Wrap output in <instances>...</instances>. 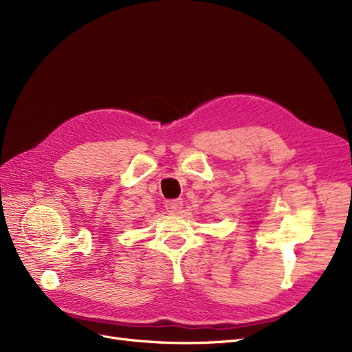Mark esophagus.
I'll use <instances>...</instances> for the list:
<instances>
[{
    "label": "esophagus",
    "instance_id": "34e87169",
    "mask_svg": "<svg viewBox=\"0 0 352 352\" xmlns=\"http://www.w3.org/2000/svg\"><path fill=\"white\" fill-rule=\"evenodd\" d=\"M182 206H184V201L180 199V198H177V199H168V201L164 202V207H166V210L168 212H177V211H180Z\"/></svg>",
    "mask_w": 352,
    "mask_h": 352
}]
</instances>
